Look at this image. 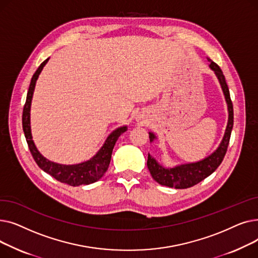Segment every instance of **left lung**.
<instances>
[{"label":"left lung","mask_w":258,"mask_h":258,"mask_svg":"<svg viewBox=\"0 0 258 258\" xmlns=\"http://www.w3.org/2000/svg\"><path fill=\"white\" fill-rule=\"evenodd\" d=\"M209 67L212 71H214L216 77H218L220 85L222 87L223 93L225 95V99L228 105V123L225 131V135L220 146L216 148L210 156L206 157L201 161L195 162V163H187L181 164L172 168H166L159 164L157 160L153 158L148 154L147 158V167L150 169L153 179L158 182L160 185L173 187L177 189H185L192 187L206 179L207 177L220 166L222 161L226 155L228 144L230 141V136H231V132L233 127V105L231 98H230L229 89L226 83L225 76L221 68L216 64L214 61L209 59ZM156 139L154 133H150V140L151 142Z\"/></svg>","instance_id":"1"}]
</instances>
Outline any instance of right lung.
Masks as SVG:
<instances>
[{"label":"right lung","mask_w":258,"mask_h":258,"mask_svg":"<svg viewBox=\"0 0 258 258\" xmlns=\"http://www.w3.org/2000/svg\"><path fill=\"white\" fill-rule=\"evenodd\" d=\"M49 58L40 63L37 68V70L33 74L31 78V83L29 86L28 93H27V98L24 105L23 110V131L26 137V141L28 143L30 153L36 162V164L40 169H43L45 172L49 173L54 179L57 181L68 184L70 186H79V185H89L98 181L102 175L106 172L108 165H110L112 152L114 145L121 134L126 132L127 126H121L115 130L112 134H110L102 145V147L98 151V153L95 155L89 161L83 162V163L74 164V165H63L54 163L52 161H49L45 157L39 154L37 148L32 140L31 135V126H30V107H31V100L33 96V92L35 88L36 80L42 72L43 68L48 62Z\"/></svg>","instance_id":"1"}]
</instances>
